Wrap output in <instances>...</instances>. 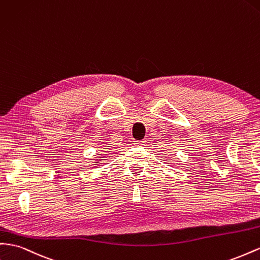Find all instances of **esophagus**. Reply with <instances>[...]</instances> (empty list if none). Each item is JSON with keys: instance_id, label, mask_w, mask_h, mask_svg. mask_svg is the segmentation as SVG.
Masks as SVG:
<instances>
[{"instance_id": "1", "label": "esophagus", "mask_w": 260, "mask_h": 260, "mask_svg": "<svg viewBox=\"0 0 260 260\" xmlns=\"http://www.w3.org/2000/svg\"><path fill=\"white\" fill-rule=\"evenodd\" d=\"M145 140H140V141H135L136 146H143L145 144Z\"/></svg>"}]
</instances>
